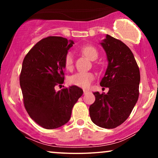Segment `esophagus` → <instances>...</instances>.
Segmentation results:
<instances>
[{
    "mask_svg": "<svg viewBox=\"0 0 158 158\" xmlns=\"http://www.w3.org/2000/svg\"><path fill=\"white\" fill-rule=\"evenodd\" d=\"M83 92H84V94H85L88 93V90H83Z\"/></svg>",
    "mask_w": 158,
    "mask_h": 158,
    "instance_id": "obj_1",
    "label": "esophagus"
}]
</instances>
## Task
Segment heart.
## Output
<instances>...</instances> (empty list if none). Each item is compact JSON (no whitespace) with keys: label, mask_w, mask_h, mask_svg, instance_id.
<instances>
[{"label":"heart","mask_w":158,"mask_h":158,"mask_svg":"<svg viewBox=\"0 0 158 158\" xmlns=\"http://www.w3.org/2000/svg\"><path fill=\"white\" fill-rule=\"evenodd\" d=\"M79 51L92 61L96 60L99 56V52L97 49L92 45H85V46L81 47L79 48ZM64 64V68L67 70H72L73 65V56L71 52H68L65 55ZM94 78H95V76L91 72H79L69 77L68 81L72 85L87 88L90 86V83L93 81Z\"/></svg>","instance_id":"obj_1"}]
</instances>
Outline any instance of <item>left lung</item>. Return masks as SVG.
Masks as SVG:
<instances>
[{
  "mask_svg": "<svg viewBox=\"0 0 158 158\" xmlns=\"http://www.w3.org/2000/svg\"><path fill=\"white\" fill-rule=\"evenodd\" d=\"M101 44L108 65L100 85L109 90L106 94L94 92L95 102L89 113L97 126L114 128L128 119L137 102L140 75L131 50L123 41L107 35Z\"/></svg>",
  "mask_w": 158,
  "mask_h": 158,
  "instance_id": "obj_1",
  "label": "left lung"
}]
</instances>
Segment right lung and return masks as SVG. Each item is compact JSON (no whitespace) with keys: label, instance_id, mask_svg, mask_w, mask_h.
Returning a JSON list of instances; mask_svg holds the SVG:
<instances>
[{"label":"right lung","instance_id":"add662e5","mask_svg":"<svg viewBox=\"0 0 158 158\" xmlns=\"http://www.w3.org/2000/svg\"><path fill=\"white\" fill-rule=\"evenodd\" d=\"M73 41L49 36L32 48L23 59L20 85L24 108L42 128L54 129L69 121L72 109L83 90L76 85L56 92L64 79V56Z\"/></svg>","mask_w":158,"mask_h":158}]
</instances>
